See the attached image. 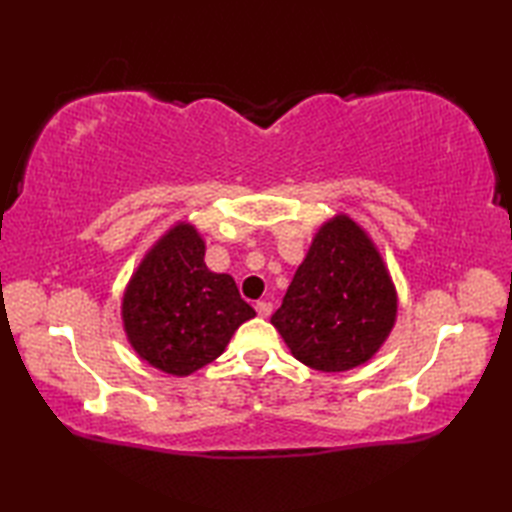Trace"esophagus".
Wrapping results in <instances>:
<instances>
[{
  "label": "esophagus",
  "mask_w": 512,
  "mask_h": 512,
  "mask_svg": "<svg viewBox=\"0 0 512 512\" xmlns=\"http://www.w3.org/2000/svg\"><path fill=\"white\" fill-rule=\"evenodd\" d=\"M255 310H257V314L262 319H268L270 317V312H273V303H268V301H259L257 306H255Z\"/></svg>",
  "instance_id": "obj_1"
}]
</instances>
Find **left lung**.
Returning <instances> with one entry per match:
<instances>
[{"mask_svg": "<svg viewBox=\"0 0 512 512\" xmlns=\"http://www.w3.org/2000/svg\"><path fill=\"white\" fill-rule=\"evenodd\" d=\"M398 292L374 239L350 215L323 222L273 314L290 354L317 372L367 363L389 339Z\"/></svg>", "mask_w": 512, "mask_h": 512, "instance_id": "obj_1", "label": "left lung"}]
</instances>
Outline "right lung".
I'll return each instance as SVG.
<instances>
[{"label": "right lung", "mask_w": 512, "mask_h": 512, "mask_svg": "<svg viewBox=\"0 0 512 512\" xmlns=\"http://www.w3.org/2000/svg\"><path fill=\"white\" fill-rule=\"evenodd\" d=\"M206 244L191 222L173 224L140 259L121 303L134 352L169 376H189L220 356L255 317L235 279L204 264Z\"/></svg>", "instance_id": "1"}]
</instances>
